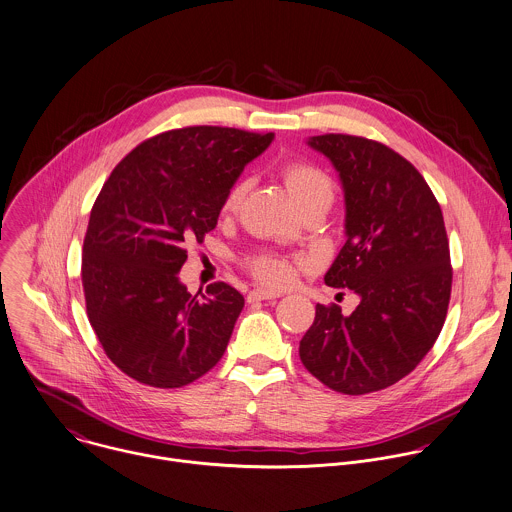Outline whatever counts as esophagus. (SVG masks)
Instances as JSON below:
<instances>
[{"mask_svg": "<svg viewBox=\"0 0 512 512\" xmlns=\"http://www.w3.org/2000/svg\"><path fill=\"white\" fill-rule=\"evenodd\" d=\"M282 294L280 292H272V290H264V288H258V290H252L248 294V302H262V300H276L280 298Z\"/></svg>", "mask_w": 512, "mask_h": 512, "instance_id": "34e87169", "label": "esophagus"}]
</instances>
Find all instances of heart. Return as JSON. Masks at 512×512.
I'll list each match as a JSON object with an SVG mask.
<instances>
[{
	"label": "heart",
	"instance_id": "b5f03b06",
	"mask_svg": "<svg viewBox=\"0 0 512 512\" xmlns=\"http://www.w3.org/2000/svg\"><path fill=\"white\" fill-rule=\"evenodd\" d=\"M284 178H286V184L292 190L296 202L300 204V208L320 202V200L334 198V188H332V180L328 178V174L310 163L288 165L284 169ZM246 190H248V180L234 182L222 200V212L234 214L240 208ZM248 268L260 282L270 284V286H282V284L290 282V278H292L290 262L280 256H274V254L252 256L248 260Z\"/></svg>",
	"mask_w": 512,
	"mask_h": 512
}]
</instances>
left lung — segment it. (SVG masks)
Wrapping results in <instances>:
<instances>
[{
    "mask_svg": "<svg viewBox=\"0 0 512 512\" xmlns=\"http://www.w3.org/2000/svg\"><path fill=\"white\" fill-rule=\"evenodd\" d=\"M330 159L345 200V244L326 272L359 306H316L300 359L345 395L385 389L411 373L445 324L451 258L443 212L419 171L389 147L351 135L310 137Z\"/></svg>",
    "mask_w": 512,
    "mask_h": 512,
    "instance_id": "8db88e82",
    "label": "left lung"
}]
</instances>
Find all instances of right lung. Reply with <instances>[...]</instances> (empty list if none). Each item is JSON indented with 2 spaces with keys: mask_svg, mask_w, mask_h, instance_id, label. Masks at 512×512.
I'll list each match as a JSON object with an SVG mask.
<instances>
[{
  "mask_svg": "<svg viewBox=\"0 0 512 512\" xmlns=\"http://www.w3.org/2000/svg\"><path fill=\"white\" fill-rule=\"evenodd\" d=\"M274 133L186 127L131 151L103 184L83 242L89 322L109 359L139 383L174 389L210 371L244 308L224 282L192 296L186 242L216 228L222 200Z\"/></svg>",
  "mask_w": 512,
  "mask_h": 512,
  "instance_id": "obj_1",
  "label": "right lung"
}]
</instances>
